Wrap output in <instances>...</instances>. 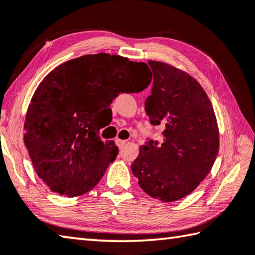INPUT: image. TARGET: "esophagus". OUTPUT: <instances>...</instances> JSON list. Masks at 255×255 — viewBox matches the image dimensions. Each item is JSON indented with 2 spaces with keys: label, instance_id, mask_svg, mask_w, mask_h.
<instances>
[{
  "label": "esophagus",
  "instance_id": "1",
  "mask_svg": "<svg viewBox=\"0 0 255 255\" xmlns=\"http://www.w3.org/2000/svg\"><path fill=\"white\" fill-rule=\"evenodd\" d=\"M126 140H122V139H116V144L118 148H123L125 144H126Z\"/></svg>",
  "mask_w": 255,
  "mask_h": 255
}]
</instances>
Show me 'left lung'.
Wrapping results in <instances>:
<instances>
[{"mask_svg": "<svg viewBox=\"0 0 255 255\" xmlns=\"http://www.w3.org/2000/svg\"><path fill=\"white\" fill-rule=\"evenodd\" d=\"M153 82L144 111L161 125L163 141L146 138L131 163L138 184L149 196L172 202L192 192L216 161L219 129L210 99L190 75L160 62H148Z\"/></svg>", "mask_w": 255, "mask_h": 255, "instance_id": "1", "label": "left lung"}]
</instances>
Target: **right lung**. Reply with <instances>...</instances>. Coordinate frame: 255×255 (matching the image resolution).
I'll return each mask as SVG.
<instances>
[{
	"instance_id": "obj_1",
	"label": "right lung",
	"mask_w": 255,
	"mask_h": 255,
	"mask_svg": "<svg viewBox=\"0 0 255 255\" xmlns=\"http://www.w3.org/2000/svg\"><path fill=\"white\" fill-rule=\"evenodd\" d=\"M144 63L105 53L74 58L45 77L29 104L24 142L35 171L54 192L77 197L93 189L116 159L103 141L101 116L121 93L150 84Z\"/></svg>"
}]
</instances>
